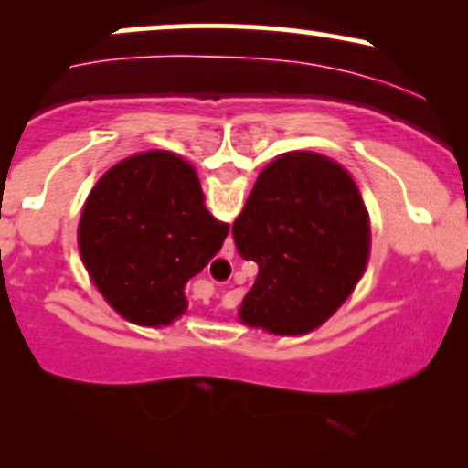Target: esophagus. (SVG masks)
<instances>
[{
  "instance_id": "34e87169",
  "label": "esophagus",
  "mask_w": 468,
  "mask_h": 468,
  "mask_svg": "<svg viewBox=\"0 0 468 468\" xmlns=\"http://www.w3.org/2000/svg\"><path fill=\"white\" fill-rule=\"evenodd\" d=\"M219 261H222V264H224V260H219Z\"/></svg>"
}]
</instances>
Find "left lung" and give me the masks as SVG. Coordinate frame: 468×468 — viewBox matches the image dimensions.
<instances>
[{"mask_svg":"<svg viewBox=\"0 0 468 468\" xmlns=\"http://www.w3.org/2000/svg\"><path fill=\"white\" fill-rule=\"evenodd\" d=\"M233 238L260 266L239 324L275 336L324 325L352 297L372 249L361 189L346 166L316 152L282 154L260 171Z\"/></svg>","mask_w":468,"mask_h":468,"instance_id":"obj_1","label":"left lung"}]
</instances>
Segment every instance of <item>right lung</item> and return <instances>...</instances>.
<instances>
[{
	"mask_svg": "<svg viewBox=\"0 0 468 468\" xmlns=\"http://www.w3.org/2000/svg\"><path fill=\"white\" fill-rule=\"evenodd\" d=\"M204 207L197 171L149 149L101 176L80 211L79 255L103 299L127 321L163 327L189 308L185 286L229 235Z\"/></svg>",
	"mask_w": 468,
	"mask_h": 468,
	"instance_id": "obj_1",
	"label": "right lung"
}]
</instances>
